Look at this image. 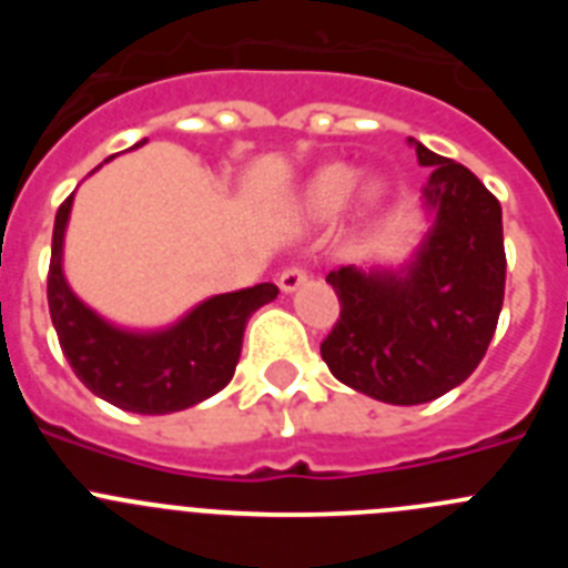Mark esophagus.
Wrapping results in <instances>:
<instances>
[{"mask_svg":"<svg viewBox=\"0 0 568 568\" xmlns=\"http://www.w3.org/2000/svg\"><path fill=\"white\" fill-rule=\"evenodd\" d=\"M307 267L304 264H290V267H284L278 273V287L284 290V293H293V290H298L304 281H307Z\"/></svg>","mask_w":568,"mask_h":568,"instance_id":"esophagus-1","label":"esophagus"}]
</instances>
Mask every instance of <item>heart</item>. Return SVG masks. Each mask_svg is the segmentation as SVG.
Listing matches in <instances>:
<instances>
[{"label":"heart","instance_id":"1","mask_svg":"<svg viewBox=\"0 0 568 568\" xmlns=\"http://www.w3.org/2000/svg\"><path fill=\"white\" fill-rule=\"evenodd\" d=\"M355 187V173L344 164H333V168H324L313 182L304 190V213L315 215V219H324V215H333L335 210L344 207V202L349 199ZM375 195V190H369V199Z\"/></svg>","mask_w":568,"mask_h":568}]
</instances>
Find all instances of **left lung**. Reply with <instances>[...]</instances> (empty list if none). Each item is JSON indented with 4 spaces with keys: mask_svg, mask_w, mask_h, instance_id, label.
Masks as SVG:
<instances>
[{
    "mask_svg": "<svg viewBox=\"0 0 568 568\" xmlns=\"http://www.w3.org/2000/svg\"><path fill=\"white\" fill-rule=\"evenodd\" d=\"M435 227L404 275L338 267L327 275L341 315L321 358L341 384L386 404H426L464 384L486 355L504 307L500 202L475 173L415 142Z\"/></svg>",
    "mask_w": 568,
    "mask_h": 568,
    "instance_id": "obj_1",
    "label": "left lung"
}]
</instances>
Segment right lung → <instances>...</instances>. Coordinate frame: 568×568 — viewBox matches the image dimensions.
<instances>
[{"mask_svg":"<svg viewBox=\"0 0 568 568\" xmlns=\"http://www.w3.org/2000/svg\"><path fill=\"white\" fill-rule=\"evenodd\" d=\"M68 195L57 210L48 270V307L59 346L77 378L108 404L139 415H168L210 398L230 384L247 318L278 295L275 284L215 295L164 333L110 327L70 293L62 275Z\"/></svg>","mask_w":568,"mask_h":568,"instance_id":"right-lung-1","label":"right lung"}]
</instances>
